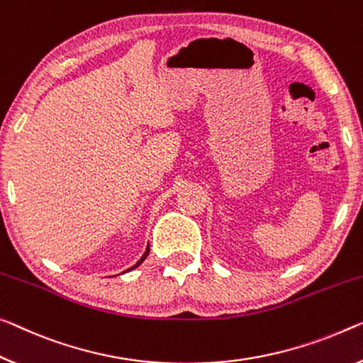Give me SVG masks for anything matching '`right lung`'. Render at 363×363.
<instances>
[{"mask_svg": "<svg viewBox=\"0 0 363 363\" xmlns=\"http://www.w3.org/2000/svg\"><path fill=\"white\" fill-rule=\"evenodd\" d=\"M147 255H149V247H147V250H146V253H144V255H143V258H141V259H139V261H138V263H136L135 266H133V267H131V269H135V267H138L139 264H141V263H143V261H144V259H146V256H147ZM128 271H130V269H128Z\"/></svg>", "mask_w": 363, "mask_h": 363, "instance_id": "right-lung-1", "label": "right lung"}]
</instances>
